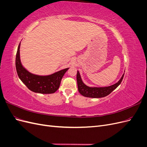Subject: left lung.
<instances>
[{"label":"left lung","mask_w":147,"mask_h":147,"mask_svg":"<svg viewBox=\"0 0 147 147\" xmlns=\"http://www.w3.org/2000/svg\"><path fill=\"white\" fill-rule=\"evenodd\" d=\"M124 73L122 75L121 78L119 80V81L112 85L105 87H96V86H88L84 84L82 81L81 75L80 74L78 70H77V81L78 84V90L80 94L87 97L91 98H100L104 97L110 94L114 90H115L121 83Z\"/></svg>","instance_id":"1"}]
</instances>
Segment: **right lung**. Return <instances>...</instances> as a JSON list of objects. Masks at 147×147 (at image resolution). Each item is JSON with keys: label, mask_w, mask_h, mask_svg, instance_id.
<instances>
[{"label": "right lung", "mask_w": 147, "mask_h": 147, "mask_svg": "<svg viewBox=\"0 0 147 147\" xmlns=\"http://www.w3.org/2000/svg\"><path fill=\"white\" fill-rule=\"evenodd\" d=\"M21 43H20L16 56V69L20 79L29 90L40 94H53L60 86L62 78L69 68H66L51 75H38L29 72L22 65L20 59Z\"/></svg>", "instance_id": "right-lung-1"}]
</instances>
